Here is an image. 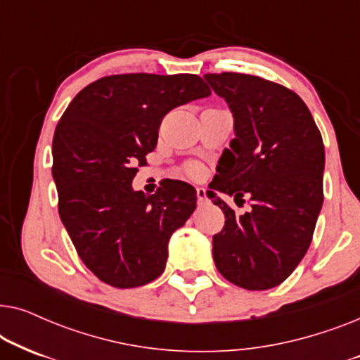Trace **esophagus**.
<instances>
[{"label":"esophagus","instance_id":"obj_1","mask_svg":"<svg viewBox=\"0 0 360 360\" xmlns=\"http://www.w3.org/2000/svg\"><path fill=\"white\" fill-rule=\"evenodd\" d=\"M196 196H198V203L200 205L206 203V190L203 188V186H198V188H196Z\"/></svg>","mask_w":360,"mask_h":360}]
</instances>
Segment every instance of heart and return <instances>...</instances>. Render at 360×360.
Wrapping results in <instances>:
<instances>
[{"instance_id":"heart-1","label":"heart","mask_w":360,"mask_h":360,"mask_svg":"<svg viewBox=\"0 0 360 360\" xmlns=\"http://www.w3.org/2000/svg\"><path fill=\"white\" fill-rule=\"evenodd\" d=\"M190 172H193V174H195V172H196V167H191Z\"/></svg>"}]
</instances>
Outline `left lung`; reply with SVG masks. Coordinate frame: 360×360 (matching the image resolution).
<instances>
[{
	"instance_id": "8db88e82",
	"label": "left lung",
	"mask_w": 360,
	"mask_h": 360,
	"mask_svg": "<svg viewBox=\"0 0 360 360\" xmlns=\"http://www.w3.org/2000/svg\"><path fill=\"white\" fill-rule=\"evenodd\" d=\"M234 117L231 149L219 157L206 191L223 210L224 229L213 238L216 269L245 290L277 287L311 244L323 206L324 146L308 106L278 83L244 73H208ZM251 198L238 217L217 195Z\"/></svg>"
}]
</instances>
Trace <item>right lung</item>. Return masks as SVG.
Here are the masks:
<instances>
[{
	"mask_svg": "<svg viewBox=\"0 0 360 360\" xmlns=\"http://www.w3.org/2000/svg\"><path fill=\"white\" fill-rule=\"evenodd\" d=\"M210 95L188 73L112 75L83 88L58 121V214L83 264L111 287H141L164 272L169 240L195 211L196 191L174 180L147 196L132 179L155 149L167 112Z\"/></svg>",
	"mask_w": 360,
	"mask_h": 360,
	"instance_id": "obj_1",
	"label": "right lung"
}]
</instances>
